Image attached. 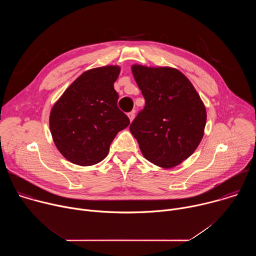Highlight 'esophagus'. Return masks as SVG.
Listing matches in <instances>:
<instances>
[{
	"mask_svg": "<svg viewBox=\"0 0 256 256\" xmlns=\"http://www.w3.org/2000/svg\"><path fill=\"white\" fill-rule=\"evenodd\" d=\"M128 118H130V122H132V120H134V112H128Z\"/></svg>",
	"mask_w": 256,
	"mask_h": 256,
	"instance_id": "34e87169",
	"label": "esophagus"
}]
</instances>
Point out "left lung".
<instances>
[{
  "label": "left lung",
  "mask_w": 256,
  "mask_h": 256,
  "mask_svg": "<svg viewBox=\"0 0 256 256\" xmlns=\"http://www.w3.org/2000/svg\"><path fill=\"white\" fill-rule=\"evenodd\" d=\"M132 72L146 105L130 130L146 159L165 169L175 167L198 147L206 122V106L177 68L132 64Z\"/></svg>",
  "instance_id": "8db88e82"
}]
</instances>
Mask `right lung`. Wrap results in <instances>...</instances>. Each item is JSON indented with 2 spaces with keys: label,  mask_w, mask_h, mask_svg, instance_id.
I'll list each match as a JSON object with an SVG mask.
<instances>
[{
  "label": "right lung",
  "mask_w": 256,
  "mask_h": 256,
  "mask_svg": "<svg viewBox=\"0 0 256 256\" xmlns=\"http://www.w3.org/2000/svg\"><path fill=\"white\" fill-rule=\"evenodd\" d=\"M120 72L118 66L88 70L52 106V140L70 162L80 166L101 162L118 132L130 124L128 118L118 107V94L114 87Z\"/></svg>",
  "instance_id": "1"
}]
</instances>
